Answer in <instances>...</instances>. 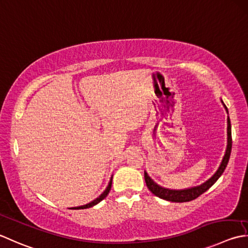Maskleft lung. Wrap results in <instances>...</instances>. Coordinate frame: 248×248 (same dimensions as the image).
<instances>
[{
	"label": "left lung",
	"mask_w": 248,
	"mask_h": 248,
	"mask_svg": "<svg viewBox=\"0 0 248 248\" xmlns=\"http://www.w3.org/2000/svg\"><path fill=\"white\" fill-rule=\"evenodd\" d=\"M226 108V105L224 104ZM226 110L228 111L227 108ZM231 148H232V137H231V124H230V118L228 117V145H227V150L224 159H222V162L220 164L219 169L217 170V172L213 175L207 182L202 184L201 186L189 188V189H184V190H171V189H167L163 187H160L157 185L152 178L148 176L146 172H144V177L145 182H146V186L152 191L155 196L163 199V200L171 201V202H189L200 197L202 193H204L206 190H208L214 184L217 182V179L221 176V174L225 172L227 168V164L229 162L230 155H231Z\"/></svg>",
	"instance_id": "1"
}]
</instances>
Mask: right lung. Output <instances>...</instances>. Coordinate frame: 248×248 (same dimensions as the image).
<instances>
[{
  "mask_svg": "<svg viewBox=\"0 0 248 248\" xmlns=\"http://www.w3.org/2000/svg\"><path fill=\"white\" fill-rule=\"evenodd\" d=\"M111 179H113V177L110 178V182L108 183V188L105 189V191H104L103 193H102V195H101L99 198H96L95 200H93L92 202L88 203V204H86V205L77 206V207H72V208H75V210H84V208H89V207H91V206H93V205H95V204H98L99 202H101L102 200H103V199H105V198H106V196L108 195V192H109L110 188H111Z\"/></svg>",
  "mask_w": 248,
  "mask_h": 248,
  "instance_id": "right-lung-1",
  "label": "right lung"
}]
</instances>
